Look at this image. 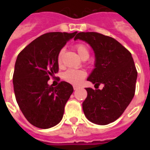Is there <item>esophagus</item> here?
Returning a JSON list of instances; mask_svg holds the SVG:
<instances>
[{
  "instance_id": "obj_1",
  "label": "esophagus",
  "mask_w": 150,
  "mask_h": 150,
  "mask_svg": "<svg viewBox=\"0 0 150 150\" xmlns=\"http://www.w3.org/2000/svg\"><path fill=\"white\" fill-rule=\"evenodd\" d=\"M78 88H79V87H78L77 86H73V89H74V90H76V89H78Z\"/></svg>"
}]
</instances>
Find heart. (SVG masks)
Returning <instances> with one entry per match:
<instances>
[{
  "mask_svg": "<svg viewBox=\"0 0 150 150\" xmlns=\"http://www.w3.org/2000/svg\"><path fill=\"white\" fill-rule=\"evenodd\" d=\"M75 49L79 54L81 58H88L89 56V50L88 47L84 43H77L75 45ZM64 50H61L57 54V63L61 64L62 61ZM86 72L83 70H75V69H68L63 74V79L64 81L71 84L78 85L82 82V79L86 77Z\"/></svg>",
  "mask_w": 150,
  "mask_h": 150,
  "instance_id": "1",
  "label": "heart"
}]
</instances>
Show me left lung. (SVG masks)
<instances>
[{
  "label": "left lung",
  "mask_w": 150,
  "mask_h": 150,
  "mask_svg": "<svg viewBox=\"0 0 150 150\" xmlns=\"http://www.w3.org/2000/svg\"><path fill=\"white\" fill-rule=\"evenodd\" d=\"M78 39L89 43L95 53V68L87 80L104 85L101 90L86 88L82 109L91 122L108 125L123 114L134 97L138 75L135 63L130 52L110 36L82 32L74 40Z\"/></svg>",
  "instance_id": "obj_1"
}]
</instances>
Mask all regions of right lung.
<instances>
[{
  "label": "right lung",
  "instance_id": "obj_1",
  "mask_svg": "<svg viewBox=\"0 0 150 150\" xmlns=\"http://www.w3.org/2000/svg\"><path fill=\"white\" fill-rule=\"evenodd\" d=\"M72 33L53 32L39 36L20 52L15 62L13 86L15 99L27 121L40 128H50L61 121L73 87L61 82L48 84L58 72L57 54Z\"/></svg>",
  "mask_w": 150,
  "mask_h": 150
}]
</instances>
